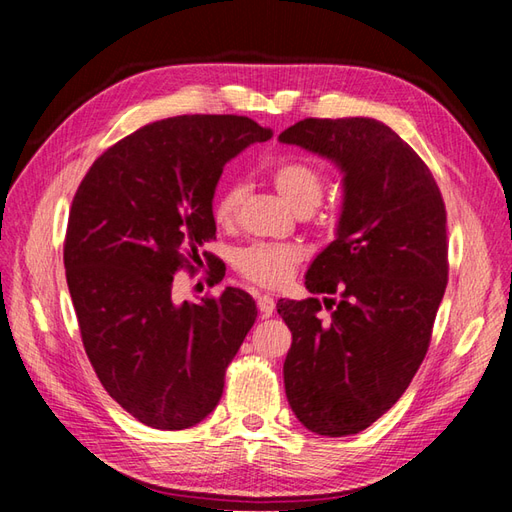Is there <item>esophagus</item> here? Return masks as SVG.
<instances>
[{"label": "esophagus", "mask_w": 512, "mask_h": 512, "mask_svg": "<svg viewBox=\"0 0 512 512\" xmlns=\"http://www.w3.org/2000/svg\"><path fill=\"white\" fill-rule=\"evenodd\" d=\"M257 308H259V312L264 314V317H273V312H275V299L270 297V295L257 297Z\"/></svg>", "instance_id": "obj_1"}]
</instances>
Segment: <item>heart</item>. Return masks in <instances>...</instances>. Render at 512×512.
<instances>
[{
    "mask_svg": "<svg viewBox=\"0 0 512 512\" xmlns=\"http://www.w3.org/2000/svg\"><path fill=\"white\" fill-rule=\"evenodd\" d=\"M270 182L275 184L284 198L297 213H310L317 209L323 191V171L308 160L290 158L281 160L270 169ZM244 200V184L231 182L217 191L213 200V220L220 226H231ZM301 262L297 246L288 244H253L237 255V270L248 281L264 288H281L292 279Z\"/></svg>",
    "mask_w": 512,
    "mask_h": 512,
    "instance_id": "b5f03b06",
    "label": "heart"
}]
</instances>
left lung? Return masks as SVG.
Segmentation results:
<instances>
[{
    "instance_id": "left-lung-1",
    "label": "left lung",
    "mask_w": 512,
    "mask_h": 512,
    "mask_svg": "<svg viewBox=\"0 0 512 512\" xmlns=\"http://www.w3.org/2000/svg\"><path fill=\"white\" fill-rule=\"evenodd\" d=\"M279 140L343 171L336 239L306 275L325 299H279L277 312L292 332L295 416L319 436H352L396 405L429 350L449 281L447 209L422 158L374 118H303Z\"/></svg>"
}]
</instances>
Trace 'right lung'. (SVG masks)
I'll list each match as a JSON object with an SVG mask.
<instances>
[{"instance_id":"1","label":"right lung","mask_w":512,"mask_h":512,"mask_svg":"<svg viewBox=\"0 0 512 512\" xmlns=\"http://www.w3.org/2000/svg\"><path fill=\"white\" fill-rule=\"evenodd\" d=\"M270 136L235 114L165 118L96 158L74 193L63 264L85 354L107 394L147 427L180 431L209 416L257 319L239 288L182 306L171 288L215 237L224 165ZM202 257L215 286L226 268Z\"/></svg>"}]
</instances>
